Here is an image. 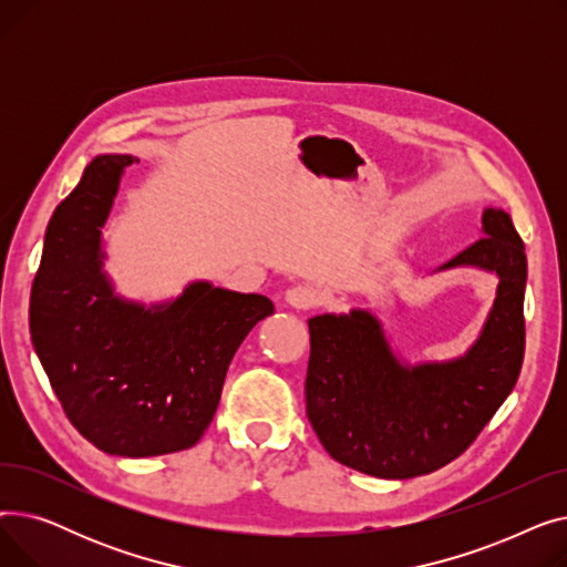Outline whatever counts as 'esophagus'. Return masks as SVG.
Wrapping results in <instances>:
<instances>
[{
	"instance_id": "1",
	"label": "esophagus",
	"mask_w": 567,
	"mask_h": 567,
	"mask_svg": "<svg viewBox=\"0 0 567 567\" xmlns=\"http://www.w3.org/2000/svg\"><path fill=\"white\" fill-rule=\"evenodd\" d=\"M285 301H287V306H291L296 310H310L319 303V291L310 285H296V287L287 289Z\"/></svg>"
}]
</instances>
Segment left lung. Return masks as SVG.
I'll use <instances>...</instances> for the list:
<instances>
[{
  "mask_svg": "<svg viewBox=\"0 0 567 567\" xmlns=\"http://www.w3.org/2000/svg\"><path fill=\"white\" fill-rule=\"evenodd\" d=\"M473 266L498 287L464 355L409 365L370 310L317 315L310 326L306 411L336 462L385 481L460 457L515 389L524 361L526 252L503 208L483 212V238L436 271Z\"/></svg>",
  "mask_w": 567,
  "mask_h": 567,
  "instance_id": "left-lung-1",
  "label": "left lung"
}]
</instances>
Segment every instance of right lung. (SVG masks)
Returning <instances> with one entry per match:
<instances>
[{
    "mask_svg": "<svg viewBox=\"0 0 567 567\" xmlns=\"http://www.w3.org/2000/svg\"><path fill=\"white\" fill-rule=\"evenodd\" d=\"M131 163L133 156H96L54 208L29 333L56 400L86 441L107 455L154 457L202 439L236 349L274 315V303L206 280L148 308L114 293L103 271V227Z\"/></svg>",
    "mask_w": 567,
    "mask_h": 567,
    "instance_id": "add662e5",
    "label": "right lung"
}]
</instances>
